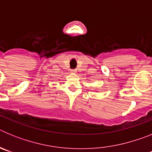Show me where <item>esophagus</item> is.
<instances>
[{
	"label": "esophagus",
	"instance_id": "34e87169",
	"mask_svg": "<svg viewBox=\"0 0 152 152\" xmlns=\"http://www.w3.org/2000/svg\"><path fill=\"white\" fill-rule=\"evenodd\" d=\"M71 72H72V73H75V72H76V70H75V69H71Z\"/></svg>",
	"mask_w": 152,
	"mask_h": 152
}]
</instances>
